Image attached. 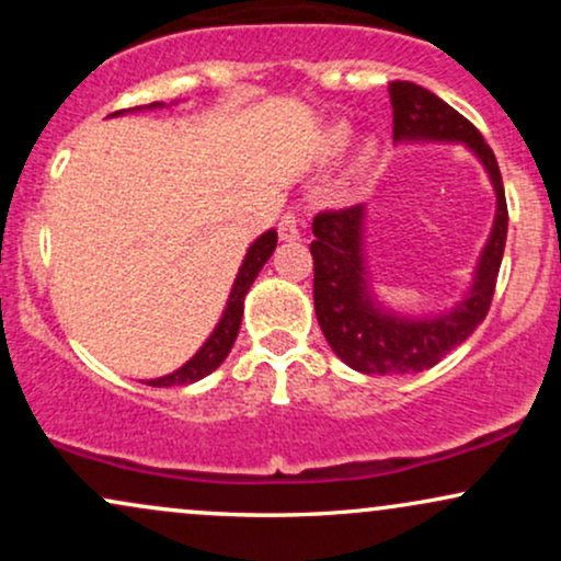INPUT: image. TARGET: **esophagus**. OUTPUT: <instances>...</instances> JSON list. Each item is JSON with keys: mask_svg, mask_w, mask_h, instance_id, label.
Masks as SVG:
<instances>
[{"mask_svg": "<svg viewBox=\"0 0 561 561\" xmlns=\"http://www.w3.org/2000/svg\"><path fill=\"white\" fill-rule=\"evenodd\" d=\"M300 231H302L300 216L293 214V210H287V214L279 218V237L285 242H293V240H300Z\"/></svg>", "mask_w": 561, "mask_h": 561, "instance_id": "obj_1", "label": "esophagus"}]
</instances>
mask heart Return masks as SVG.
<instances>
[{
  "instance_id": "1",
  "label": "heart",
  "mask_w": 561,
  "mask_h": 561,
  "mask_svg": "<svg viewBox=\"0 0 561 561\" xmlns=\"http://www.w3.org/2000/svg\"><path fill=\"white\" fill-rule=\"evenodd\" d=\"M347 141H351V128L334 126V128H330V134H327L324 147H327V152H330V156H337V152L345 150ZM362 163H364V158H362Z\"/></svg>"
}]
</instances>
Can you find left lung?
Returning a JSON list of instances; mask_svg holds the SVG:
<instances>
[{
	"mask_svg": "<svg viewBox=\"0 0 561 561\" xmlns=\"http://www.w3.org/2000/svg\"><path fill=\"white\" fill-rule=\"evenodd\" d=\"M392 139L465 141L485 165L495 190V221L465 300L437 317H401L371 293L364 261V205L324 210L313 218V306L327 343L362 375H409L430 369L478 330L491 308L508 210L499 163L482 134L448 102L411 81L390 83Z\"/></svg>",
	"mask_w": 561,
	"mask_h": 561,
	"instance_id": "obj_1",
	"label": "left lung"
}]
</instances>
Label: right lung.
<instances>
[{"label":"right lung","instance_id":"right-lung-1","mask_svg":"<svg viewBox=\"0 0 561 561\" xmlns=\"http://www.w3.org/2000/svg\"><path fill=\"white\" fill-rule=\"evenodd\" d=\"M147 107H150V111H152V107H163V102H150ZM134 111H141V107H134ZM121 113H124V111H118L113 115H121ZM274 248H276V231L274 229L263 231L259 240L250 244L248 255H244V261L240 266V272H237L234 285H231L227 308H224L221 319H218L216 330L210 332V337L205 340L203 347H199L195 356H192L184 366H179L176 371H171V375H165V377L147 379L145 385H152V388H173V385H190V382H197V379L208 377L210 371L218 369V366L224 364V358L229 356L231 345H234L237 332H240L244 295H248V289L255 282V276H259L263 263L272 259Z\"/></svg>","mask_w":561,"mask_h":561}]
</instances>
